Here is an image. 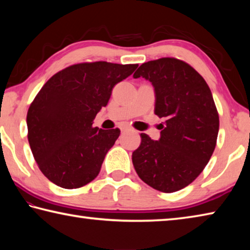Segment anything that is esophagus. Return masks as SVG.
<instances>
[{
	"label": "esophagus",
	"instance_id": "esophagus-1",
	"mask_svg": "<svg viewBox=\"0 0 250 250\" xmlns=\"http://www.w3.org/2000/svg\"><path fill=\"white\" fill-rule=\"evenodd\" d=\"M121 130H122V131H129V130H131V129L129 128V126H124V128H122Z\"/></svg>",
	"mask_w": 250,
	"mask_h": 250
}]
</instances>
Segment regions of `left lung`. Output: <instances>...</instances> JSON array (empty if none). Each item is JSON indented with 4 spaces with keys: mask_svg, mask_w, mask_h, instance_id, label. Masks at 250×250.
<instances>
[{
    "mask_svg": "<svg viewBox=\"0 0 250 250\" xmlns=\"http://www.w3.org/2000/svg\"><path fill=\"white\" fill-rule=\"evenodd\" d=\"M133 77L152 83L154 112L166 119L158 141L141 133L133 167L151 188L180 191L201 174L216 146L219 117L211 91L191 65L173 57L145 62Z\"/></svg>",
    "mask_w": 250,
    "mask_h": 250,
    "instance_id": "obj_1",
    "label": "left lung"
}]
</instances>
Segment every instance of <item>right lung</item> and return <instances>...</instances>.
I'll return each instance as SVG.
<instances>
[{
    "label": "right lung",
    "mask_w": 250,
    "mask_h": 250,
    "mask_svg": "<svg viewBox=\"0 0 250 250\" xmlns=\"http://www.w3.org/2000/svg\"><path fill=\"white\" fill-rule=\"evenodd\" d=\"M138 64L80 62L50 77L27 111V138L42 173L62 188H78L99 174L120 130L92 126L112 88Z\"/></svg>",
    "instance_id": "obj_1"
}]
</instances>
